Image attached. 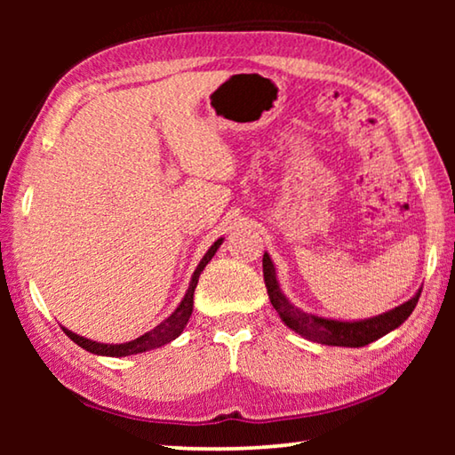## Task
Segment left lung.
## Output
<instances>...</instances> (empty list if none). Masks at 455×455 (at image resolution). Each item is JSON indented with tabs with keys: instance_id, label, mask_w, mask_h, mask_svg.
<instances>
[{
	"instance_id": "1",
	"label": "left lung",
	"mask_w": 455,
	"mask_h": 455,
	"mask_svg": "<svg viewBox=\"0 0 455 455\" xmlns=\"http://www.w3.org/2000/svg\"><path fill=\"white\" fill-rule=\"evenodd\" d=\"M263 275L268 299H271V305L279 313L284 325L303 339H309V341L321 345H335V347H365V345L377 341L379 337L391 333V331L405 323V319L413 313L421 295V289H418V292H415L410 301L397 305L395 309L375 315V317L353 321L331 319L323 317V315L307 313L289 301L279 281H276V268L271 257H268V252L263 255Z\"/></svg>"
}]
</instances>
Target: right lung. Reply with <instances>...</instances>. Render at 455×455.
Returning <instances> with one entry per match:
<instances>
[{"label":"right lung","mask_w":455,"mask_h":455,"mask_svg":"<svg viewBox=\"0 0 455 455\" xmlns=\"http://www.w3.org/2000/svg\"><path fill=\"white\" fill-rule=\"evenodd\" d=\"M222 241H225V236L217 238V241L211 244V249L206 251V255L200 259L198 267L195 268V273H192L188 289H187V292H184V297L179 303V307H176V309L171 313V317H166L163 323H158L154 329L146 331L144 335L136 337V339H132V341H126V343H100V341H92V339L74 333V331L66 329V327H61V329H64V333L70 337L74 343H78L82 349L94 353V355H106V357L136 355V353L158 349V347H163V345L174 341V339L182 333L184 327H187V323L192 315V305H195V289L198 284V276L204 271V267L211 263V259L214 257V252L219 251Z\"/></svg>","instance_id":"add662e5"}]
</instances>
